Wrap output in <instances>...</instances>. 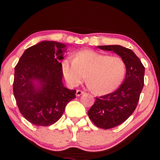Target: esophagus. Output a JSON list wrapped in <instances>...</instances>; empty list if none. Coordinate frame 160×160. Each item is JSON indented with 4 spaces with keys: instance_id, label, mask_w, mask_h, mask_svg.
I'll return each mask as SVG.
<instances>
[{
    "instance_id": "esophagus-1",
    "label": "esophagus",
    "mask_w": 160,
    "mask_h": 160,
    "mask_svg": "<svg viewBox=\"0 0 160 160\" xmlns=\"http://www.w3.org/2000/svg\"><path fill=\"white\" fill-rule=\"evenodd\" d=\"M84 92L80 90V89H77V90H76V95L77 96V97H78V96H80L81 95H82V94H84Z\"/></svg>"
}]
</instances>
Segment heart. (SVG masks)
<instances>
[{
    "label": "heart",
    "instance_id": "b5f03b06",
    "mask_svg": "<svg viewBox=\"0 0 160 160\" xmlns=\"http://www.w3.org/2000/svg\"><path fill=\"white\" fill-rule=\"evenodd\" d=\"M62 72L72 87L87 83L94 93L106 95L115 90L123 81L126 68L119 57H111L92 50H83L74 60L67 58L62 64Z\"/></svg>",
    "mask_w": 160,
    "mask_h": 160
}]
</instances>
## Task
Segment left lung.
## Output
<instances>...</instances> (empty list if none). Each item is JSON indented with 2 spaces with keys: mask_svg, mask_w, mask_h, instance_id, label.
<instances>
[{
  "mask_svg": "<svg viewBox=\"0 0 160 160\" xmlns=\"http://www.w3.org/2000/svg\"><path fill=\"white\" fill-rule=\"evenodd\" d=\"M98 48L112 51L121 57L126 67V76L119 88L112 93L96 98L88 111V116L98 128L117 127L130 117L136 108L144 85L145 68L132 50L119 45L98 46Z\"/></svg>",
  "mask_w": 160,
  "mask_h": 160,
  "instance_id": "8db88e82",
  "label": "left lung"
}]
</instances>
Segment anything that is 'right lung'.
<instances>
[{
	"instance_id": "add662e5",
	"label": "right lung",
	"mask_w": 160,
	"mask_h": 160,
	"mask_svg": "<svg viewBox=\"0 0 160 160\" xmlns=\"http://www.w3.org/2000/svg\"><path fill=\"white\" fill-rule=\"evenodd\" d=\"M66 45L44 41L25 50L14 69L13 92L22 115L37 126L47 127L62 117L75 89L62 83V60Z\"/></svg>"
}]
</instances>
